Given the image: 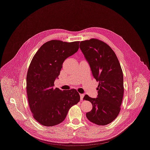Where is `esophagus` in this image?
Returning a JSON list of instances; mask_svg holds the SVG:
<instances>
[{
	"label": "esophagus",
	"instance_id": "1",
	"mask_svg": "<svg viewBox=\"0 0 150 150\" xmlns=\"http://www.w3.org/2000/svg\"><path fill=\"white\" fill-rule=\"evenodd\" d=\"M83 96H84V95H83V93H81V94H80V99H81V101H82V100H83Z\"/></svg>",
	"mask_w": 150,
	"mask_h": 150
}]
</instances>
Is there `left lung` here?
I'll return each instance as SVG.
<instances>
[{
    "instance_id": "left-lung-1",
    "label": "left lung",
    "mask_w": 150,
    "mask_h": 150,
    "mask_svg": "<svg viewBox=\"0 0 150 150\" xmlns=\"http://www.w3.org/2000/svg\"><path fill=\"white\" fill-rule=\"evenodd\" d=\"M80 43L92 74L99 82L97 97L85 95L83 98L92 105V110L86 116L96 125H105L117 117L121 110L124 95L122 71L115 52L105 42L91 39Z\"/></svg>"
}]
</instances>
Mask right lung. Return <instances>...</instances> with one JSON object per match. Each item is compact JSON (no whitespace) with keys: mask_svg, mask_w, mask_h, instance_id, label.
<instances>
[{"mask_svg":"<svg viewBox=\"0 0 150 150\" xmlns=\"http://www.w3.org/2000/svg\"><path fill=\"white\" fill-rule=\"evenodd\" d=\"M79 43L58 40L47 42L30 62L26 76L28 103L34 118L43 125L60 124L71 107L80 101L76 89L54 88L64 61L78 51Z\"/></svg>","mask_w":150,"mask_h":150,"instance_id":"add662e5","label":"right lung"}]
</instances>
